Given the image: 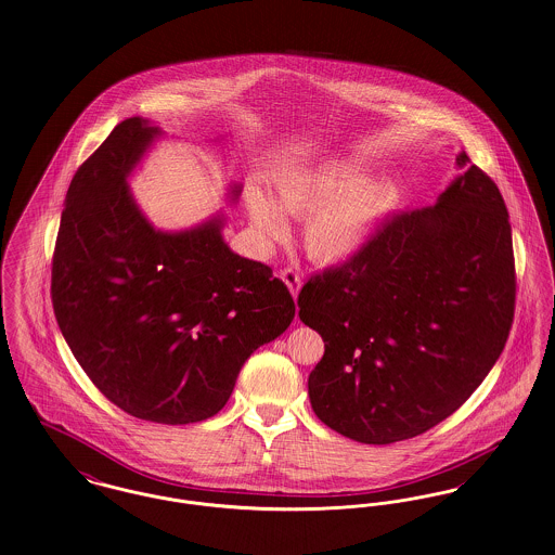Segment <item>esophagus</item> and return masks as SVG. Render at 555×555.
<instances>
[{
    "label": "esophagus",
    "mask_w": 555,
    "mask_h": 555,
    "mask_svg": "<svg viewBox=\"0 0 555 555\" xmlns=\"http://www.w3.org/2000/svg\"><path fill=\"white\" fill-rule=\"evenodd\" d=\"M280 278L284 280V284L288 286V291L292 292V296L296 298V294L300 291V284H302L300 273H298L296 269H292V267H286V269H282V271H280Z\"/></svg>",
    "instance_id": "esophagus-1"
}]
</instances>
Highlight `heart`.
Masks as SVG:
<instances>
[{"label": "heart", "instance_id": "obj_1", "mask_svg": "<svg viewBox=\"0 0 555 555\" xmlns=\"http://www.w3.org/2000/svg\"><path fill=\"white\" fill-rule=\"evenodd\" d=\"M273 190L278 206L259 190L248 192L255 228L269 240H284L288 223L280 210L307 217L305 248L313 261L323 264L354 259L405 198L397 179H363L361 167L343 158L284 171Z\"/></svg>", "mask_w": 555, "mask_h": 555}]
</instances>
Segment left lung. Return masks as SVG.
I'll return each instance as SVG.
<instances>
[{
  "label": "left lung",
  "instance_id": "left-lung-1",
  "mask_svg": "<svg viewBox=\"0 0 555 555\" xmlns=\"http://www.w3.org/2000/svg\"><path fill=\"white\" fill-rule=\"evenodd\" d=\"M437 205L395 215L347 263L315 273L298 315L325 343L309 376L315 415L390 444L462 408L495 365L516 307L512 225L466 152Z\"/></svg>",
  "mask_w": 555,
  "mask_h": 555
}]
</instances>
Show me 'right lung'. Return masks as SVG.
I'll list each match as a JSON object with an SVG mask.
<instances>
[{"instance_id": "obj_1", "label": "right lung", "mask_w": 555, "mask_h": 555, "mask_svg": "<svg viewBox=\"0 0 555 555\" xmlns=\"http://www.w3.org/2000/svg\"><path fill=\"white\" fill-rule=\"evenodd\" d=\"M156 135L144 118H125L77 169L52 305L66 345L111 403L179 426L223 409L244 361L291 325L296 307L267 264L230 250L221 217L177 234L147 223L127 177Z\"/></svg>"}]
</instances>
